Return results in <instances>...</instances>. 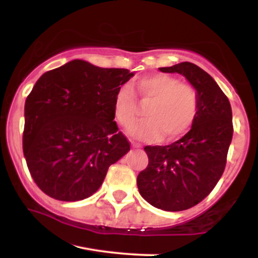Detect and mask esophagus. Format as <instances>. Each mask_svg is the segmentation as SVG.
Listing matches in <instances>:
<instances>
[{
    "instance_id": "obj_1",
    "label": "esophagus",
    "mask_w": 258,
    "mask_h": 258,
    "mask_svg": "<svg viewBox=\"0 0 258 258\" xmlns=\"http://www.w3.org/2000/svg\"><path fill=\"white\" fill-rule=\"evenodd\" d=\"M132 146H133V148H141V144L135 143V142H132Z\"/></svg>"
}]
</instances>
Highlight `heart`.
<instances>
[{
  "label": "heart",
  "instance_id": "obj_1",
  "mask_svg": "<svg viewBox=\"0 0 258 258\" xmlns=\"http://www.w3.org/2000/svg\"><path fill=\"white\" fill-rule=\"evenodd\" d=\"M133 90L148 105L147 120L130 128L139 141L154 142L165 135L168 141L182 137L193 126L199 111V96L194 86L183 84L167 74H154L138 80ZM114 112L117 122L128 128L138 117V103L132 88L121 86L115 94Z\"/></svg>",
  "mask_w": 258,
  "mask_h": 258
}]
</instances>
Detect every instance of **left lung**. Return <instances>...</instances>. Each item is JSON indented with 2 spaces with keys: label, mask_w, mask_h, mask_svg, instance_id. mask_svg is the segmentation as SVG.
<instances>
[{
  "label": "left lung",
  "mask_w": 258,
  "mask_h": 258,
  "mask_svg": "<svg viewBox=\"0 0 258 258\" xmlns=\"http://www.w3.org/2000/svg\"><path fill=\"white\" fill-rule=\"evenodd\" d=\"M160 72L183 75L199 96L190 131L168 146L144 147L149 164L137 177L144 200L176 212L203 201L223 174L233 137L232 108L220 86L198 65L183 61Z\"/></svg>",
  "instance_id": "obj_1"
}]
</instances>
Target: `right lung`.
<instances>
[{"label":"right lung","mask_w":258,"mask_h":258,"mask_svg":"<svg viewBox=\"0 0 258 258\" xmlns=\"http://www.w3.org/2000/svg\"><path fill=\"white\" fill-rule=\"evenodd\" d=\"M133 75L75 59L37 80L25 100L23 152L44 194L60 201L91 197L109 166L128 152L114 121V100Z\"/></svg>","instance_id":"obj_1"}]
</instances>
